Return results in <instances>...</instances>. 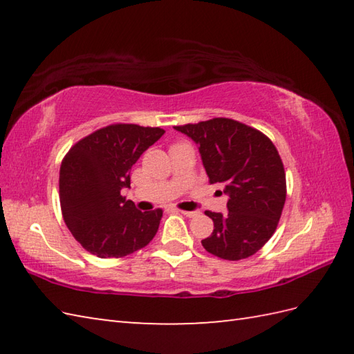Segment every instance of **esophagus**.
<instances>
[{"mask_svg":"<svg viewBox=\"0 0 354 354\" xmlns=\"http://www.w3.org/2000/svg\"><path fill=\"white\" fill-rule=\"evenodd\" d=\"M176 213H181L185 217H194L198 213L196 212H184V209H176Z\"/></svg>","mask_w":354,"mask_h":354,"instance_id":"34e87169","label":"esophagus"}]
</instances>
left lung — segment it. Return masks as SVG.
Masks as SVG:
<instances>
[{"instance_id":"obj_1","label":"left lung","mask_w":354,"mask_h":354,"mask_svg":"<svg viewBox=\"0 0 354 354\" xmlns=\"http://www.w3.org/2000/svg\"><path fill=\"white\" fill-rule=\"evenodd\" d=\"M175 129L196 142L209 184H222L228 196L227 214L205 212L214 230L202 246L223 260L250 257L272 237L286 201L284 167L272 141L231 118Z\"/></svg>"}]
</instances>
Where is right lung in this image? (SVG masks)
<instances>
[{
  "label": "right lung",
  "instance_id": "add662e5",
  "mask_svg": "<svg viewBox=\"0 0 354 354\" xmlns=\"http://www.w3.org/2000/svg\"><path fill=\"white\" fill-rule=\"evenodd\" d=\"M162 133L160 127L111 124L65 155L59 173L64 221L74 239L97 257H124L155 237L162 209L142 213L122 192L131 189L132 165Z\"/></svg>",
  "mask_w": 354,
  "mask_h": 354
}]
</instances>
